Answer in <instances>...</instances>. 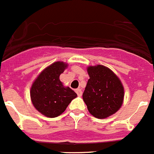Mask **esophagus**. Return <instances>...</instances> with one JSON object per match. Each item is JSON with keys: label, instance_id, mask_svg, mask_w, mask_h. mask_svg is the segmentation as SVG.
<instances>
[{"label": "esophagus", "instance_id": "obj_1", "mask_svg": "<svg viewBox=\"0 0 154 154\" xmlns=\"http://www.w3.org/2000/svg\"><path fill=\"white\" fill-rule=\"evenodd\" d=\"M75 92L77 93L79 96H81L82 94V89H75Z\"/></svg>", "mask_w": 154, "mask_h": 154}]
</instances>
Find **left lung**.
I'll return each instance as SVG.
<instances>
[{"label":"left lung","instance_id":"obj_1","mask_svg":"<svg viewBox=\"0 0 154 154\" xmlns=\"http://www.w3.org/2000/svg\"><path fill=\"white\" fill-rule=\"evenodd\" d=\"M89 75L82 98L89 112L98 119L116 112L123 103L124 89L117 75L104 65L89 66Z\"/></svg>","mask_w":154,"mask_h":154}]
</instances>
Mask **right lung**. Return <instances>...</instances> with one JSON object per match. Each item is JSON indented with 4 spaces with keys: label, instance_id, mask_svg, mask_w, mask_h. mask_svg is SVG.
I'll return each instance as SVG.
<instances>
[{
    "label": "right lung",
    "instance_id": "1",
    "mask_svg": "<svg viewBox=\"0 0 154 154\" xmlns=\"http://www.w3.org/2000/svg\"><path fill=\"white\" fill-rule=\"evenodd\" d=\"M63 62H55L42 71L31 85L30 95L32 104L39 112L54 118L65 112L77 94L65 87L59 76L67 68Z\"/></svg>",
    "mask_w": 154,
    "mask_h": 154
}]
</instances>
